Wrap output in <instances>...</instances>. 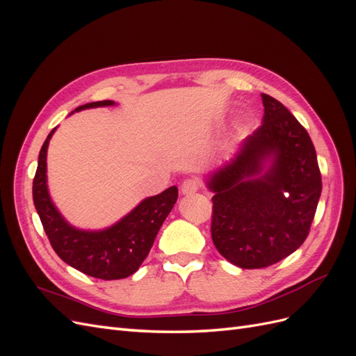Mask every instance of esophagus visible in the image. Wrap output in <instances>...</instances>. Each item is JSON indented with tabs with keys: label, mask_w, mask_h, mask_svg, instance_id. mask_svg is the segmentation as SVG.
Listing matches in <instances>:
<instances>
[{
	"label": "esophagus",
	"mask_w": 356,
	"mask_h": 356,
	"mask_svg": "<svg viewBox=\"0 0 356 356\" xmlns=\"http://www.w3.org/2000/svg\"><path fill=\"white\" fill-rule=\"evenodd\" d=\"M199 187H200L199 179L187 178V179H184V182H182L181 191H182V195H193V193H196L199 190Z\"/></svg>",
	"instance_id": "obj_1"
}]
</instances>
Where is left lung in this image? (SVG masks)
<instances>
[{
  "label": "left lung",
  "instance_id": "left-lung-1",
  "mask_svg": "<svg viewBox=\"0 0 356 356\" xmlns=\"http://www.w3.org/2000/svg\"><path fill=\"white\" fill-rule=\"evenodd\" d=\"M261 99L263 124L207 181L215 193L213 245L225 260L242 268L268 267L298 250L322 191L307 131L272 96L261 93Z\"/></svg>",
  "mask_w": 356,
  "mask_h": 356
}]
</instances>
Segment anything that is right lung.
<instances>
[{
	"label": "right lung",
	"instance_id": "1",
	"mask_svg": "<svg viewBox=\"0 0 356 356\" xmlns=\"http://www.w3.org/2000/svg\"><path fill=\"white\" fill-rule=\"evenodd\" d=\"M113 101L89 102L75 108L81 111L110 106ZM55 129L49 134L38 156L32 182V197L50 245L63 261L92 277L113 281L134 275L154 243L156 236L174 208L178 188L169 187L157 196L144 199L111 227L98 232L75 229L53 204L47 190V147Z\"/></svg>",
	"mask_w": 356,
	"mask_h": 356
}]
</instances>
